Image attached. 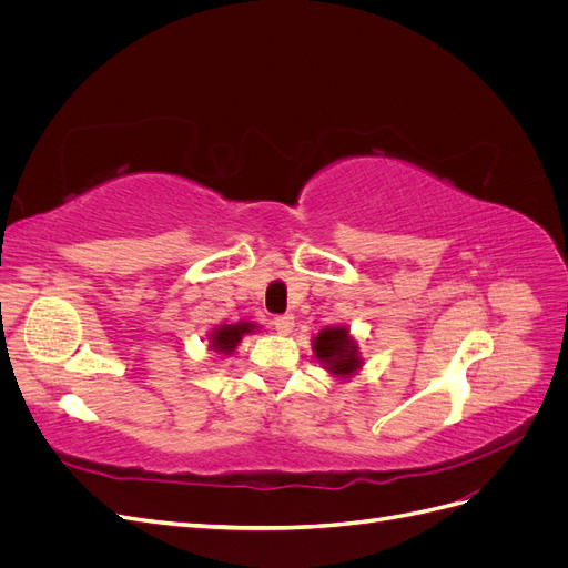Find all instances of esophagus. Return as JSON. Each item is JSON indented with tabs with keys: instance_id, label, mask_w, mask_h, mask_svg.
I'll list each match as a JSON object with an SVG mask.
<instances>
[{
	"instance_id": "obj_1",
	"label": "esophagus",
	"mask_w": 568,
	"mask_h": 568,
	"mask_svg": "<svg viewBox=\"0 0 568 568\" xmlns=\"http://www.w3.org/2000/svg\"><path fill=\"white\" fill-rule=\"evenodd\" d=\"M272 326L280 334H288L291 329H294V317H291V315H277V317L272 320Z\"/></svg>"
}]
</instances>
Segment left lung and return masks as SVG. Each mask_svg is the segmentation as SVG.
Listing matches in <instances>:
<instances>
[{"mask_svg":"<svg viewBox=\"0 0 568 568\" xmlns=\"http://www.w3.org/2000/svg\"><path fill=\"white\" fill-rule=\"evenodd\" d=\"M313 351L317 359H322V365L336 376H348L359 367L357 346L351 341L346 326L322 329L313 341Z\"/></svg>","mask_w":568,"mask_h":568,"instance_id":"8db88e82","label":"left lung"}]
</instances>
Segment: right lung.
Returning a JSON list of instances; mask_svg holds the SVG:
<instances>
[{"instance_id":"1","label":"right lung","mask_w":568,"mask_h":568,"mask_svg":"<svg viewBox=\"0 0 568 568\" xmlns=\"http://www.w3.org/2000/svg\"><path fill=\"white\" fill-rule=\"evenodd\" d=\"M253 329H255V326H253L251 322L222 324V326H217V329L211 334V348L230 355V353L239 346V341H242V336L248 334V332H253Z\"/></svg>"}]
</instances>
